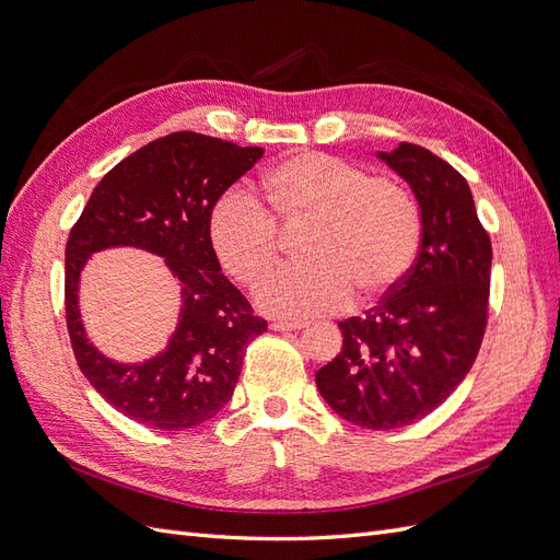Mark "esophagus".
Instances as JSON below:
<instances>
[{"label":"esophagus","mask_w":560,"mask_h":560,"mask_svg":"<svg viewBox=\"0 0 560 560\" xmlns=\"http://www.w3.org/2000/svg\"><path fill=\"white\" fill-rule=\"evenodd\" d=\"M273 327L276 331H299V329H303L306 325H303V322H273Z\"/></svg>","instance_id":"obj_1"}]
</instances>
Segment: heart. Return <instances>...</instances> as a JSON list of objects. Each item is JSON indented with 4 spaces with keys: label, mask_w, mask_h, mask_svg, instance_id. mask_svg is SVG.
Segmentation results:
<instances>
[{
    "label": "heart",
    "mask_w": 560,
    "mask_h": 560,
    "mask_svg": "<svg viewBox=\"0 0 560 560\" xmlns=\"http://www.w3.org/2000/svg\"><path fill=\"white\" fill-rule=\"evenodd\" d=\"M264 202L226 194L214 202L208 238L217 261L247 290L280 264V226L308 224V264L270 280L259 306L278 317L306 319L346 308L352 290L374 301L409 273L420 247L422 222L413 196L387 175L319 151L280 161L261 179Z\"/></svg>",
    "instance_id": "1"
}]
</instances>
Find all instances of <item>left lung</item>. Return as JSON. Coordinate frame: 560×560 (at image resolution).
Listing matches in <instances>:
<instances>
[{"mask_svg":"<svg viewBox=\"0 0 560 560\" xmlns=\"http://www.w3.org/2000/svg\"><path fill=\"white\" fill-rule=\"evenodd\" d=\"M413 189L420 249L406 278L362 317L338 322L343 348L315 374L322 399L364 430L432 413L477 360L490 296V235L467 179L430 149L381 154Z\"/></svg>","mask_w":560,"mask_h":560,"instance_id":"obj_1","label":"left lung"}]
</instances>
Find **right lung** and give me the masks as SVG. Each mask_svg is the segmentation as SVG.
<instances>
[{
  "instance_id": "obj_1",
  "label": "right lung",
  "mask_w": 560,
  "mask_h": 560,
  "mask_svg": "<svg viewBox=\"0 0 560 560\" xmlns=\"http://www.w3.org/2000/svg\"><path fill=\"white\" fill-rule=\"evenodd\" d=\"M264 156L194 130L144 144L100 179L65 247V317L79 369L118 413L149 430H189L224 409L266 319L219 268L208 238L214 202ZM130 244L163 256L183 287V315L159 359L118 365L78 317V273L93 250Z\"/></svg>"
}]
</instances>
